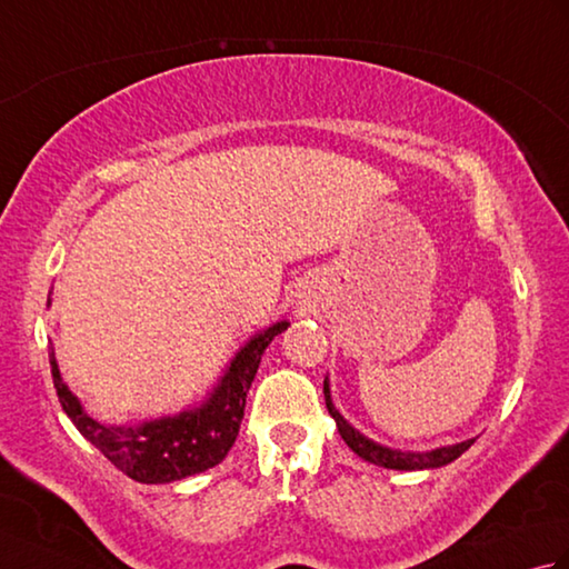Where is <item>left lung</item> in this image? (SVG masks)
Segmentation results:
<instances>
[{
    "instance_id": "8db88e82",
    "label": "left lung",
    "mask_w": 569,
    "mask_h": 569,
    "mask_svg": "<svg viewBox=\"0 0 569 569\" xmlns=\"http://www.w3.org/2000/svg\"><path fill=\"white\" fill-rule=\"evenodd\" d=\"M322 393H325V406H328L330 416L337 422V430H340L342 440L352 447V450L367 459V462L377 465V467H386V469H401V471H416V469H438L455 462V459L462 455L465 450H469L475 440H465L457 445H447V447H438V450L430 452H403V450H393V447H386L369 440L367 435H361L359 430H355L349 422L342 418L340 410L335 408L332 396H330V381L325 379L322 383Z\"/></svg>"
}]
</instances>
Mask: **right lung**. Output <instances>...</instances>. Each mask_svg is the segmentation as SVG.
Instances as JSON below:
<instances>
[{"label":"right lung","instance_id":"1","mask_svg":"<svg viewBox=\"0 0 569 569\" xmlns=\"http://www.w3.org/2000/svg\"><path fill=\"white\" fill-rule=\"evenodd\" d=\"M48 306H51V293H48ZM286 328L288 322L281 320L253 335L229 361L224 377L200 406L180 410L178 416L147 420L141 426H102L100 420L88 416L78 396L60 377L53 349L48 352V359H51L58 401L82 438L98 447L129 479L141 485H168L200 475L227 457L239 435L247 393L257 377L263 349Z\"/></svg>","mask_w":569,"mask_h":569}]
</instances>
